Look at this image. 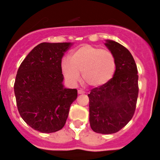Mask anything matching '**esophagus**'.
Wrapping results in <instances>:
<instances>
[{"label":"esophagus","mask_w":160,"mask_h":160,"mask_svg":"<svg viewBox=\"0 0 160 160\" xmlns=\"http://www.w3.org/2000/svg\"><path fill=\"white\" fill-rule=\"evenodd\" d=\"M85 92L83 91V90H78V93L79 94H83V93H84Z\"/></svg>","instance_id":"obj_1"}]
</instances>
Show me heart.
<instances>
[{"label":"heart","instance_id":"heart-1","mask_svg":"<svg viewBox=\"0 0 160 160\" xmlns=\"http://www.w3.org/2000/svg\"><path fill=\"white\" fill-rule=\"evenodd\" d=\"M61 67L66 80L72 86L80 82L82 72L87 85L98 88L112 78L116 62L114 56L108 50L84 45L71 52L70 59L64 58Z\"/></svg>","mask_w":160,"mask_h":160}]
</instances>
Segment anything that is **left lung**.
<instances>
[{"mask_svg":"<svg viewBox=\"0 0 160 160\" xmlns=\"http://www.w3.org/2000/svg\"><path fill=\"white\" fill-rule=\"evenodd\" d=\"M116 62L112 78L93 88L89 98L90 125L97 133L112 134L132 118L138 94V70L133 56L125 46L114 41L105 43Z\"/></svg>","mask_w":160,"mask_h":160,"instance_id":"1","label":"left lung"}]
</instances>
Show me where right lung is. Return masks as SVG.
<instances>
[{"label":"right lung","mask_w":160,"mask_h":160,"mask_svg":"<svg viewBox=\"0 0 160 160\" xmlns=\"http://www.w3.org/2000/svg\"><path fill=\"white\" fill-rule=\"evenodd\" d=\"M71 43L42 42L22 61L14 85L18 110L33 129L52 133L62 129L77 89L62 85V58Z\"/></svg>","instance_id":"1"}]
</instances>
